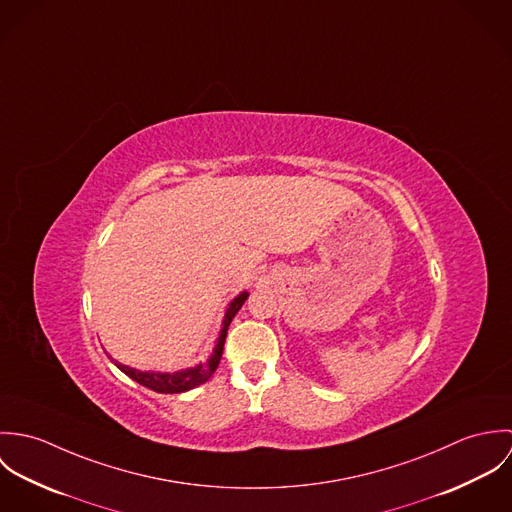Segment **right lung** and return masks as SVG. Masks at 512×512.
Instances as JSON below:
<instances>
[{
	"mask_svg": "<svg viewBox=\"0 0 512 512\" xmlns=\"http://www.w3.org/2000/svg\"><path fill=\"white\" fill-rule=\"evenodd\" d=\"M246 297H248V292H242L230 301V305H228V309L224 313V321H222V329H220L215 351L209 357V361H205V363H199V365L185 368V370H177V372H146V370H136V368H130V366L120 365L114 359L112 361L124 374H128L132 380L140 382L142 386H146V388L153 390V392H161V394L187 392V390L207 382L213 376V372L217 370L220 357H222V349H224V339H226L228 325L234 319V315L238 313V309L244 305Z\"/></svg>",
	"mask_w": 512,
	"mask_h": 512,
	"instance_id": "right-lung-1",
	"label": "right lung"
}]
</instances>
